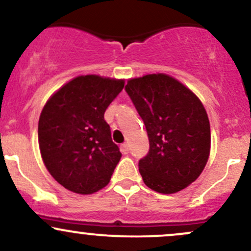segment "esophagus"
<instances>
[{"mask_svg": "<svg viewBox=\"0 0 251 251\" xmlns=\"http://www.w3.org/2000/svg\"><path fill=\"white\" fill-rule=\"evenodd\" d=\"M120 150H121V152L124 153V155H126V153H128V151H130V149H128V144H126V143H124V144H121Z\"/></svg>", "mask_w": 251, "mask_h": 251, "instance_id": "1", "label": "esophagus"}]
</instances>
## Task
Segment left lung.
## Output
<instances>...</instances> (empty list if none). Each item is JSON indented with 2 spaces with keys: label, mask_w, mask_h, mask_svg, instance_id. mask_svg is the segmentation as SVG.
I'll return each instance as SVG.
<instances>
[{
  "label": "left lung",
  "mask_w": 251,
  "mask_h": 251,
  "mask_svg": "<svg viewBox=\"0 0 251 251\" xmlns=\"http://www.w3.org/2000/svg\"><path fill=\"white\" fill-rule=\"evenodd\" d=\"M125 90L144 121L150 143L138 164L143 181L163 194L182 191L199 177L210 156L205 107L191 89L166 74L128 79Z\"/></svg>",
  "instance_id": "obj_1"
}]
</instances>
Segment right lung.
<instances>
[{
    "mask_svg": "<svg viewBox=\"0 0 251 251\" xmlns=\"http://www.w3.org/2000/svg\"><path fill=\"white\" fill-rule=\"evenodd\" d=\"M124 84V79L77 76L44 106L38 124L41 158L69 191L93 194L111 180L121 152L103 115Z\"/></svg>",
    "mask_w": 251,
    "mask_h": 251,
    "instance_id": "add662e5",
    "label": "right lung"
}]
</instances>
